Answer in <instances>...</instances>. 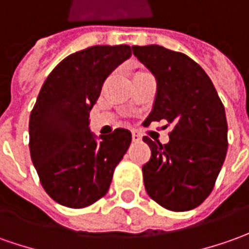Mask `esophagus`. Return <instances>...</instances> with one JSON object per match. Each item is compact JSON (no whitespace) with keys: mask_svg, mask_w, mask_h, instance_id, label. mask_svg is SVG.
Masks as SVG:
<instances>
[{"mask_svg":"<svg viewBox=\"0 0 249 249\" xmlns=\"http://www.w3.org/2000/svg\"><path fill=\"white\" fill-rule=\"evenodd\" d=\"M142 140V136L139 135L138 132H132V142H135V143H138Z\"/></svg>","mask_w":249,"mask_h":249,"instance_id":"34e87169","label":"esophagus"}]
</instances>
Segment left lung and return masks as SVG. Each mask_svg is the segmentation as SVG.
<instances>
[{"label": "left lung", "instance_id": "8db88e82", "mask_svg": "<svg viewBox=\"0 0 249 249\" xmlns=\"http://www.w3.org/2000/svg\"><path fill=\"white\" fill-rule=\"evenodd\" d=\"M157 79L153 111L144 121L173 125L169 143L148 136L151 158L143 166L148 196L170 211H188L211 194L228 151L225 107L207 73L188 55L158 45L132 46Z\"/></svg>", "mask_w": 249, "mask_h": 249}]
</instances>
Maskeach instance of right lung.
<instances>
[{
	"mask_svg": "<svg viewBox=\"0 0 249 249\" xmlns=\"http://www.w3.org/2000/svg\"><path fill=\"white\" fill-rule=\"evenodd\" d=\"M131 54L128 45L87 47L61 61L40 89L30 116V154L43 189L65 207L83 209L106 195L131 144L128 129L96 142L89 128L103 83Z\"/></svg>",
	"mask_w": 249,
	"mask_h": 249,
	"instance_id": "right-lung-1",
	"label": "right lung"
}]
</instances>
